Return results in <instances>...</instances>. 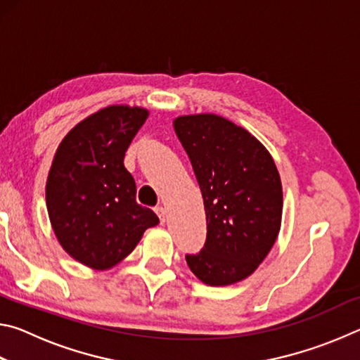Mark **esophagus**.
Instances as JSON below:
<instances>
[{
	"instance_id": "obj_1",
	"label": "esophagus",
	"mask_w": 360,
	"mask_h": 360,
	"mask_svg": "<svg viewBox=\"0 0 360 360\" xmlns=\"http://www.w3.org/2000/svg\"><path fill=\"white\" fill-rule=\"evenodd\" d=\"M155 212H157L158 219H160V222H162V224L165 222V217H167V210L163 208V206H157V208H155Z\"/></svg>"
}]
</instances>
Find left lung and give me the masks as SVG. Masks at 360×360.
<instances>
[{
  "label": "left lung",
  "instance_id": "1",
  "mask_svg": "<svg viewBox=\"0 0 360 360\" xmlns=\"http://www.w3.org/2000/svg\"><path fill=\"white\" fill-rule=\"evenodd\" d=\"M203 195L206 241L187 254L192 273L208 285L235 284L257 270L281 229L283 186L259 139L216 114L173 122Z\"/></svg>",
  "mask_w": 360,
  "mask_h": 360
}]
</instances>
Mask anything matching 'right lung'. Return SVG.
Listing matches in <instances>:
<instances>
[{
    "instance_id": "right-lung-1",
    "label": "right lung",
    "mask_w": 360,
    "mask_h": 360,
    "mask_svg": "<svg viewBox=\"0 0 360 360\" xmlns=\"http://www.w3.org/2000/svg\"><path fill=\"white\" fill-rule=\"evenodd\" d=\"M144 108L114 105L89 115L60 143L46 184L49 219L60 245L94 270L124 260L155 212L136 203V184L124 167L131 139L148 119Z\"/></svg>"
}]
</instances>
